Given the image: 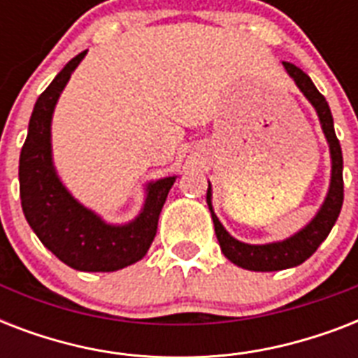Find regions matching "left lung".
I'll return each mask as SVG.
<instances>
[{
  "label": "left lung",
  "mask_w": 358,
  "mask_h": 358,
  "mask_svg": "<svg viewBox=\"0 0 358 358\" xmlns=\"http://www.w3.org/2000/svg\"><path fill=\"white\" fill-rule=\"evenodd\" d=\"M284 69L288 70V74L294 78L303 94H305L310 103L316 108L320 122H322L323 134L327 137L329 146H331V159H333V174H331V187H329L327 199L323 202L322 210L317 215L306 224L305 229L292 236L286 241H278V243H267V245H249L241 243L238 239L223 229V224L219 223L217 215L213 213L212 208V189L208 187L206 202L210 212H212L213 227H215V236L219 239L221 250L224 256L229 258L232 264L250 269V271H280V269H288L303 264L306 258H310L317 250V247L323 243V239L327 238L331 229L336 223V219L342 210V202H344V176H342V167H344V159H342V148H340V141L334 134L333 115L329 109V103L322 92L317 91L316 85L312 83L308 76L292 63L284 61Z\"/></svg>",
  "instance_id": "8db88e82"
}]
</instances>
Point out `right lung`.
Listing matches in <instances>:
<instances>
[{
	"mask_svg": "<svg viewBox=\"0 0 358 358\" xmlns=\"http://www.w3.org/2000/svg\"><path fill=\"white\" fill-rule=\"evenodd\" d=\"M66 63L35 103L29 131L20 152V199L27 223L44 247L78 271H117L146 255L156 238L157 219L174 176L148 185L143 212L134 223L111 227L83 208L59 182L52 165L50 124L53 108L70 76L85 57Z\"/></svg>",
	"mask_w": 358,
	"mask_h": 358,
	"instance_id": "1",
	"label": "right lung"
}]
</instances>
